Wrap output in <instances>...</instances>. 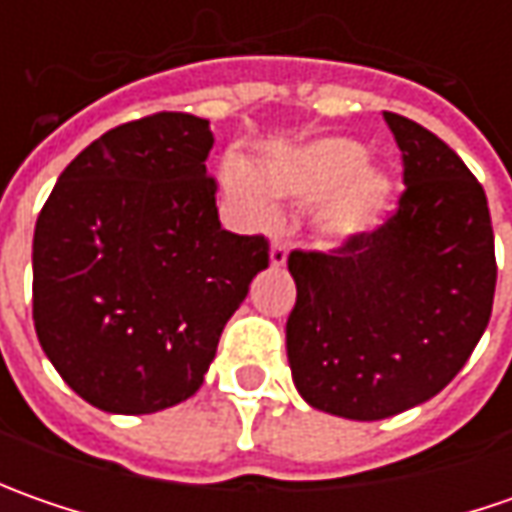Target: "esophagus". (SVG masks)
Masks as SVG:
<instances>
[{
    "label": "esophagus",
    "mask_w": 512,
    "mask_h": 512,
    "mask_svg": "<svg viewBox=\"0 0 512 512\" xmlns=\"http://www.w3.org/2000/svg\"><path fill=\"white\" fill-rule=\"evenodd\" d=\"M285 262H287V245H285V242H279V239H276V242L270 245V265L282 267Z\"/></svg>",
    "instance_id": "obj_1"
}]
</instances>
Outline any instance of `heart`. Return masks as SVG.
<instances>
[{
    "mask_svg": "<svg viewBox=\"0 0 512 512\" xmlns=\"http://www.w3.org/2000/svg\"><path fill=\"white\" fill-rule=\"evenodd\" d=\"M367 150L344 136L313 139L299 148L279 150L262 159L259 173L227 159L222 185L247 216L267 222L276 199H316V230L330 242H347L376 225L390 202L393 182L379 168L364 165Z\"/></svg>",
    "mask_w": 512,
    "mask_h": 512,
    "instance_id": "b5f03b06",
    "label": "heart"
}]
</instances>
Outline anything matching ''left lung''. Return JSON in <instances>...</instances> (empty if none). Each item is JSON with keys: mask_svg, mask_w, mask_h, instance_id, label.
Returning a JSON list of instances; mask_svg holds the SVG:
<instances>
[{"mask_svg": "<svg viewBox=\"0 0 512 512\" xmlns=\"http://www.w3.org/2000/svg\"><path fill=\"white\" fill-rule=\"evenodd\" d=\"M404 162L399 210L330 253L293 250L287 362L310 407L379 422L442 393L490 322L493 225L456 150L384 113Z\"/></svg>", "mask_w": 512, "mask_h": 512, "instance_id": "1", "label": "left lung"}]
</instances>
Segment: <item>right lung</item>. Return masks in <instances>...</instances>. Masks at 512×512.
<instances>
[{
  "instance_id": "obj_1",
  "label": "right lung",
  "mask_w": 512,
  "mask_h": 512,
  "mask_svg": "<svg viewBox=\"0 0 512 512\" xmlns=\"http://www.w3.org/2000/svg\"><path fill=\"white\" fill-rule=\"evenodd\" d=\"M210 122L153 113L90 142L33 230V325L56 373L105 413L190 399L267 267L265 236L222 227Z\"/></svg>"
}]
</instances>
